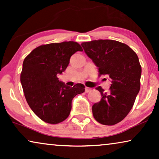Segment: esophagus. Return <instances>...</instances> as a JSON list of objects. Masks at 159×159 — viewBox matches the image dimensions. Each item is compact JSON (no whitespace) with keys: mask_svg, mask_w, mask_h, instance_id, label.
<instances>
[{"mask_svg":"<svg viewBox=\"0 0 159 159\" xmlns=\"http://www.w3.org/2000/svg\"><path fill=\"white\" fill-rule=\"evenodd\" d=\"M92 90V89L91 88H85V93H89V92H90V91Z\"/></svg>","mask_w":159,"mask_h":159,"instance_id":"obj_1","label":"esophagus"}]
</instances>
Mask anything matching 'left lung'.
<instances>
[{"label": "left lung", "mask_w": 159, "mask_h": 159, "mask_svg": "<svg viewBox=\"0 0 159 159\" xmlns=\"http://www.w3.org/2000/svg\"><path fill=\"white\" fill-rule=\"evenodd\" d=\"M81 45L98 68L99 76L108 75L111 80L108 92L96 88L102 98L93 104V116L102 125H116L129 114L140 91L142 69L139 58L131 48L116 40H98Z\"/></svg>", "instance_id": "1"}]
</instances>
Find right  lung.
<instances>
[{
    "label": "right lung",
    "mask_w": 159,
    "mask_h": 159,
    "mask_svg": "<svg viewBox=\"0 0 159 159\" xmlns=\"http://www.w3.org/2000/svg\"><path fill=\"white\" fill-rule=\"evenodd\" d=\"M82 51L74 41L50 43L34 48L24 60L20 80L26 101L45 122L64 121L70 114L72 99L84 92V84L70 88L56 76L65 71L74 53Z\"/></svg>",
    "instance_id": "1"
}]
</instances>
